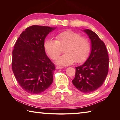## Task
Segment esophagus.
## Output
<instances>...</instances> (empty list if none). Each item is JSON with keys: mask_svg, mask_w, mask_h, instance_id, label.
<instances>
[{"mask_svg": "<svg viewBox=\"0 0 120 120\" xmlns=\"http://www.w3.org/2000/svg\"><path fill=\"white\" fill-rule=\"evenodd\" d=\"M64 68V67H61V66H58L56 67V69H62Z\"/></svg>", "mask_w": 120, "mask_h": 120, "instance_id": "34e87169", "label": "esophagus"}]
</instances>
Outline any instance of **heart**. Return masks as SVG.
Returning <instances> with one entry per match:
<instances>
[{
	"label": "heart",
	"instance_id": "heart-1",
	"mask_svg": "<svg viewBox=\"0 0 120 120\" xmlns=\"http://www.w3.org/2000/svg\"><path fill=\"white\" fill-rule=\"evenodd\" d=\"M46 52L52 59H55L62 52L64 53L56 60V64L67 66L75 62H82L86 59L90 50L89 41L80 34L72 31H66L58 33L56 40L46 39L44 44Z\"/></svg>",
	"mask_w": 120,
	"mask_h": 120
}]
</instances>
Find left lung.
<instances>
[{"instance_id":"1","label":"left lung","mask_w":120,"mask_h":120,"mask_svg":"<svg viewBox=\"0 0 120 120\" xmlns=\"http://www.w3.org/2000/svg\"><path fill=\"white\" fill-rule=\"evenodd\" d=\"M82 31L90 39V53L84 64L76 67L75 77L72 82L81 92L90 93L99 88L106 79L109 58L105 44L97 34L88 29Z\"/></svg>"}]
</instances>
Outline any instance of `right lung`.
<instances>
[{
	"mask_svg": "<svg viewBox=\"0 0 120 120\" xmlns=\"http://www.w3.org/2000/svg\"><path fill=\"white\" fill-rule=\"evenodd\" d=\"M56 27L33 25L26 28L14 46L12 70L19 85L31 94H40L53 80L55 67L46 56L44 40Z\"/></svg>",
	"mask_w": 120,
	"mask_h": 120,
	"instance_id": "right-lung-1",
	"label": "right lung"
}]
</instances>
